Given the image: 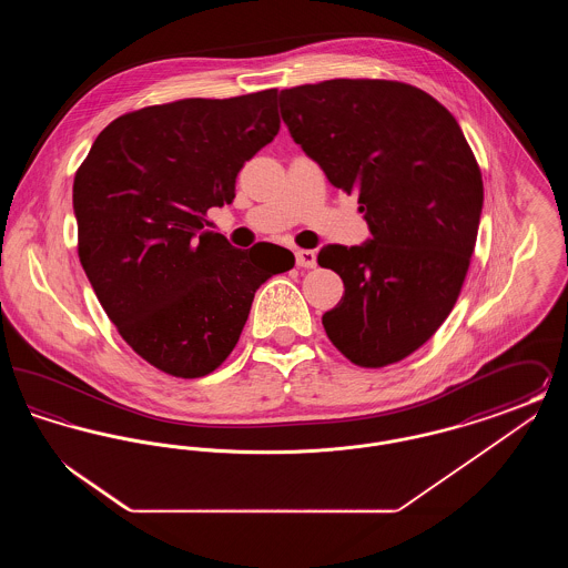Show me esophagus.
I'll return each mask as SVG.
<instances>
[{
	"mask_svg": "<svg viewBox=\"0 0 568 568\" xmlns=\"http://www.w3.org/2000/svg\"><path fill=\"white\" fill-rule=\"evenodd\" d=\"M296 264L300 268H315V266H317V255H315V251L297 248Z\"/></svg>",
	"mask_w": 568,
	"mask_h": 568,
	"instance_id": "1",
	"label": "esophagus"
}]
</instances>
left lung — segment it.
Listing matches in <instances>:
<instances>
[{
    "label": "left lung",
    "mask_w": 568,
    "mask_h": 568,
    "mask_svg": "<svg viewBox=\"0 0 568 568\" xmlns=\"http://www.w3.org/2000/svg\"><path fill=\"white\" fill-rule=\"evenodd\" d=\"M281 116L327 181L357 193L373 234L327 244L320 266L345 294L322 320L353 364L381 368L419 349L452 313L484 206L477 160L454 114L396 81L334 79L285 89Z\"/></svg>",
    "instance_id": "obj_1"
}]
</instances>
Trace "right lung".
Returning a JSON list of instances; mask_svg holds the SVG:
<instances>
[{"label":"right lung","instance_id":"add662e5","mask_svg":"<svg viewBox=\"0 0 568 568\" xmlns=\"http://www.w3.org/2000/svg\"><path fill=\"white\" fill-rule=\"evenodd\" d=\"M276 89L128 112L95 138L74 179L79 257L123 341L172 377L213 373L251 302L294 255L264 266L206 230L236 176L278 134Z\"/></svg>","mask_w":568,"mask_h":568}]
</instances>
